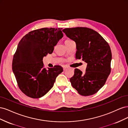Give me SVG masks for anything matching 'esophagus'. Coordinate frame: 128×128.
I'll return each instance as SVG.
<instances>
[{"label":"esophagus","instance_id":"obj_1","mask_svg":"<svg viewBox=\"0 0 128 128\" xmlns=\"http://www.w3.org/2000/svg\"><path fill=\"white\" fill-rule=\"evenodd\" d=\"M64 70H66L67 69H69V67H64Z\"/></svg>","mask_w":128,"mask_h":128}]
</instances>
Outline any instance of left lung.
Masks as SVG:
<instances>
[{"label":"left lung","mask_w":128,"mask_h":128,"mask_svg":"<svg viewBox=\"0 0 128 128\" xmlns=\"http://www.w3.org/2000/svg\"><path fill=\"white\" fill-rule=\"evenodd\" d=\"M62 32L76 44V59L87 63L84 74L75 69L70 79L72 86L82 96L92 95L105 84L110 72L112 52L110 45L95 30L86 27L66 28Z\"/></svg>","instance_id":"8db88e82"}]
</instances>
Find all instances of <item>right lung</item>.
Instances as JSON below:
<instances>
[{"label":"right lung","instance_id":"1","mask_svg":"<svg viewBox=\"0 0 128 128\" xmlns=\"http://www.w3.org/2000/svg\"><path fill=\"white\" fill-rule=\"evenodd\" d=\"M61 28H41L23 37L13 57L12 70L18 86L29 97L40 98L53 86L58 75L63 72L60 66L44 68L42 59L52 53L64 36Z\"/></svg>","mask_w":128,"mask_h":128}]
</instances>
